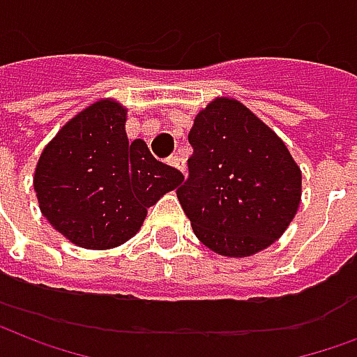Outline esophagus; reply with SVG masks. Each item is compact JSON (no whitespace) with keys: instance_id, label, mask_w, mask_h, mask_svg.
I'll use <instances>...</instances> for the list:
<instances>
[{"instance_id":"1","label":"esophagus","mask_w":357,"mask_h":357,"mask_svg":"<svg viewBox=\"0 0 357 357\" xmlns=\"http://www.w3.org/2000/svg\"><path fill=\"white\" fill-rule=\"evenodd\" d=\"M168 164H170V166H174V168H178L181 174H185V160H183L181 156L172 155L170 158H168Z\"/></svg>"}]
</instances>
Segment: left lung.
Segmentation results:
<instances>
[{"label":"left lung","instance_id":"left-lung-1","mask_svg":"<svg viewBox=\"0 0 357 357\" xmlns=\"http://www.w3.org/2000/svg\"><path fill=\"white\" fill-rule=\"evenodd\" d=\"M189 145V176L176 193L202 245L243 258L279 239L302 185L283 141L245 105L222 97L197 114Z\"/></svg>","mask_w":357,"mask_h":357}]
</instances>
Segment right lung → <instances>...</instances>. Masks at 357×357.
Instances as JSON below:
<instances>
[{
  "label": "right lung",
  "instance_id": "add662e5",
  "mask_svg": "<svg viewBox=\"0 0 357 357\" xmlns=\"http://www.w3.org/2000/svg\"><path fill=\"white\" fill-rule=\"evenodd\" d=\"M126 109L93 102L43 149L34 189L43 218L84 248H112L139 231L147 208L183 181L143 139L128 141Z\"/></svg>",
  "mask_w": 357,
  "mask_h": 357
}]
</instances>
